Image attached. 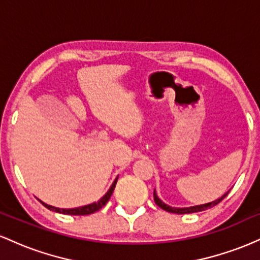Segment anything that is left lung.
Instances as JSON below:
<instances>
[{"mask_svg":"<svg viewBox=\"0 0 260 260\" xmlns=\"http://www.w3.org/2000/svg\"><path fill=\"white\" fill-rule=\"evenodd\" d=\"M230 192V190H229ZM228 193H225L222 197H220L219 199H215L214 202H210V203H205V204H201V205H194V207H186V208H176V207H170V205L166 204V203H164L161 199L157 197L156 194V190L154 189V201L156 203L157 207H160L161 209H164V210L169 211V213H175V214H192V213H198V211H203V210H207V209H210L213 207H215L216 204H219L220 202L222 201L223 198H225L226 196L229 194Z\"/></svg>","mask_w":260,"mask_h":260,"instance_id":"obj_1","label":"left lung"}]
</instances>
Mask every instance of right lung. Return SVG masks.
I'll use <instances>...</instances> for the list:
<instances>
[{
	"label": "right lung",
	"instance_id": "right-lung-1",
	"mask_svg": "<svg viewBox=\"0 0 260 260\" xmlns=\"http://www.w3.org/2000/svg\"><path fill=\"white\" fill-rule=\"evenodd\" d=\"M117 178L118 177H116V180L113 181V183L111 184V187H110V189L107 190L103 198H100L98 202L91 203V204L84 205V207L72 208V209H61V208H56V207H52V205L46 204V203H44L43 201H40V202L45 208H47L49 210L56 211V213H59V214H66V215H89V214H92V213H95V211L100 210V209L103 208L107 202H109V199L111 198V196H112L113 189H115V187H116V183H117Z\"/></svg>",
	"mask_w": 260,
	"mask_h": 260
}]
</instances>
